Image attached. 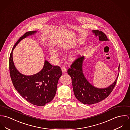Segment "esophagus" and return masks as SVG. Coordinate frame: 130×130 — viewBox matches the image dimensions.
I'll return each instance as SVG.
<instances>
[{"instance_id": "esophagus-1", "label": "esophagus", "mask_w": 130, "mask_h": 130, "mask_svg": "<svg viewBox=\"0 0 130 130\" xmlns=\"http://www.w3.org/2000/svg\"><path fill=\"white\" fill-rule=\"evenodd\" d=\"M61 70H62V73H64L66 72V68L65 67H62Z\"/></svg>"}]
</instances>
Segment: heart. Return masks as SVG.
I'll use <instances>...</instances> for the list:
<instances>
[{"instance_id": "obj_1", "label": "heart", "mask_w": 130, "mask_h": 130, "mask_svg": "<svg viewBox=\"0 0 130 130\" xmlns=\"http://www.w3.org/2000/svg\"><path fill=\"white\" fill-rule=\"evenodd\" d=\"M62 50L65 51V50H67L68 49L67 48H65V47H63L62 48ZM49 53H50V54L51 55V56L53 57H54V58H56L58 56V53L57 52V51L56 50H54V49H51L49 50ZM79 52H77V53H76L75 54H74L72 55H71L70 56V60L71 61H73L76 58H77V56H78V54H79Z\"/></svg>"}]
</instances>
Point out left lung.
<instances>
[{
	"label": "left lung",
	"instance_id": "obj_1",
	"mask_svg": "<svg viewBox=\"0 0 130 130\" xmlns=\"http://www.w3.org/2000/svg\"><path fill=\"white\" fill-rule=\"evenodd\" d=\"M92 32L99 37L101 41H109L106 34L102 31L94 30ZM84 56L77 59L68 70V74L71 77L72 86L75 97L84 104L92 105L97 103L106 98L112 92L116 85L118 76L114 82L109 86L105 88H99L94 86L87 80L83 72V63ZM120 65L118 67L119 71Z\"/></svg>",
	"mask_w": 130,
	"mask_h": 130
}]
</instances>
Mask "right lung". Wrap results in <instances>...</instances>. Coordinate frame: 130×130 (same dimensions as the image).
<instances>
[{
    "mask_svg": "<svg viewBox=\"0 0 130 130\" xmlns=\"http://www.w3.org/2000/svg\"><path fill=\"white\" fill-rule=\"evenodd\" d=\"M36 32L37 31L26 32L15 44L9 57V71L13 85L21 96L32 104L43 106L52 101L55 96L58 80L62 75L60 67L52 66L45 60L40 72L25 75L16 68L12 57L13 51L20 41Z\"/></svg>",
    "mask_w": 130,
    "mask_h": 130,
    "instance_id": "add662e5",
    "label": "right lung"
}]
</instances>
